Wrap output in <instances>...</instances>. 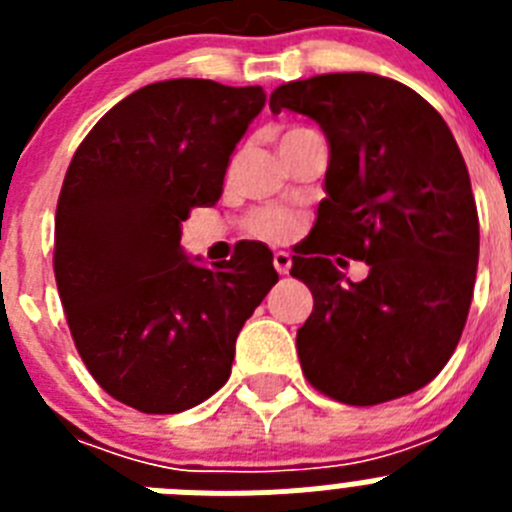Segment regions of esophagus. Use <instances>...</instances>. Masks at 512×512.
<instances>
[{
  "label": "esophagus",
  "instance_id": "obj_1",
  "mask_svg": "<svg viewBox=\"0 0 512 512\" xmlns=\"http://www.w3.org/2000/svg\"><path fill=\"white\" fill-rule=\"evenodd\" d=\"M274 269H277L279 274H289V269H292V256H289L287 251L274 253Z\"/></svg>",
  "mask_w": 512,
  "mask_h": 512
}]
</instances>
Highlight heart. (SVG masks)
<instances>
[{
    "label": "heart",
    "mask_w": 512,
    "mask_h": 512,
    "mask_svg": "<svg viewBox=\"0 0 512 512\" xmlns=\"http://www.w3.org/2000/svg\"><path fill=\"white\" fill-rule=\"evenodd\" d=\"M305 128H289L287 133L279 138V146L284 140H289L292 135L302 133ZM305 225V215H302L297 207L287 205H274V207H261V210H253L243 223L248 238H256V241L271 243V246H282L289 243L292 238H297V233Z\"/></svg>",
    "instance_id": "heart-1"
}]
</instances>
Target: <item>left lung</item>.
Instances as JSON below:
<instances>
[{
    "instance_id": "obj_1",
    "label": "left lung",
    "mask_w": 512,
    "mask_h": 512,
    "mask_svg": "<svg viewBox=\"0 0 512 512\" xmlns=\"http://www.w3.org/2000/svg\"><path fill=\"white\" fill-rule=\"evenodd\" d=\"M323 128L325 197L292 277L312 292L297 330L307 382L346 405L420 390L454 354L472 305L479 220L469 171L443 117L377 74H320L271 92ZM341 255L366 260L343 283Z\"/></svg>"
}]
</instances>
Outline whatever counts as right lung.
<instances>
[{
  "instance_id": "right-lung-1",
  "label": "right lung",
  "mask_w": 512,
  "mask_h": 512,
  "mask_svg": "<svg viewBox=\"0 0 512 512\" xmlns=\"http://www.w3.org/2000/svg\"><path fill=\"white\" fill-rule=\"evenodd\" d=\"M261 87L156 81L117 102L71 158L56 207V271L81 361L107 395L151 415L194 408L230 377L235 338L279 274L248 241L215 269L182 253L212 207Z\"/></svg>"
}]
</instances>
